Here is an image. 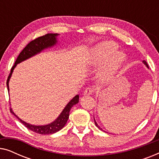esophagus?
<instances>
[{
	"label": "esophagus",
	"instance_id": "34e87169",
	"mask_svg": "<svg viewBox=\"0 0 159 159\" xmlns=\"http://www.w3.org/2000/svg\"><path fill=\"white\" fill-rule=\"evenodd\" d=\"M93 93V90L91 88H88L85 89V90L83 92V94L84 95H92Z\"/></svg>",
	"mask_w": 159,
	"mask_h": 159
}]
</instances>
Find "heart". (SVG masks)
Wrapping results in <instances>:
<instances>
[{
  "label": "heart",
  "mask_w": 159,
  "mask_h": 159,
  "mask_svg": "<svg viewBox=\"0 0 159 159\" xmlns=\"http://www.w3.org/2000/svg\"><path fill=\"white\" fill-rule=\"evenodd\" d=\"M118 45L114 41L106 40L91 48L87 60L90 67H98V78L106 82L114 77L125 61L124 52L118 51Z\"/></svg>",
  "instance_id": "heart-1"
}]
</instances>
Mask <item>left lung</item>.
<instances>
[{
	"label": "left lung",
	"instance_id": "left-lung-1",
	"mask_svg": "<svg viewBox=\"0 0 159 159\" xmlns=\"http://www.w3.org/2000/svg\"><path fill=\"white\" fill-rule=\"evenodd\" d=\"M143 64H144L145 65V66H146V67H147V68H148V69H149V67H148V64H147V62H146V61H145V60H143ZM94 121H95V126H96V127H97L98 128V129H101V130H102V131H103V129H102V128H101V127H100V126H99L98 125V123L96 122V121H95V118H94Z\"/></svg>",
	"mask_w": 159,
	"mask_h": 159
}]
</instances>
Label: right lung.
Segmentation results:
<instances>
[{
    "label": "right lung",
    "mask_w": 159,
    "mask_h": 159,
    "mask_svg": "<svg viewBox=\"0 0 159 159\" xmlns=\"http://www.w3.org/2000/svg\"><path fill=\"white\" fill-rule=\"evenodd\" d=\"M59 35V34L57 33H49L46 34L44 36L38 38L35 40H32L22 50V51L19 53L18 57H17L16 61L14 63V65L12 66L11 69V73L8 76L6 84H7L8 91L9 92V81L11 77L12 73L14 71V69L16 65L19 63L24 61L28 59V58L32 57V56L40 53L45 49L51 48L55 46L58 43L57 37ZM79 103V95H76L65 106L61 113L59 114L57 118L53 121H52L50 124L45 125H34L29 124L26 121L21 120L17 115L15 114V113L13 111L12 108H11L10 111L11 114L16 117L25 126L27 129L32 130V132H36L38 134H53L59 131L64 127L68 120L69 116V112H70L71 108L74 106Z\"/></svg>",
    "instance_id": "obj_1"
}]
</instances>
